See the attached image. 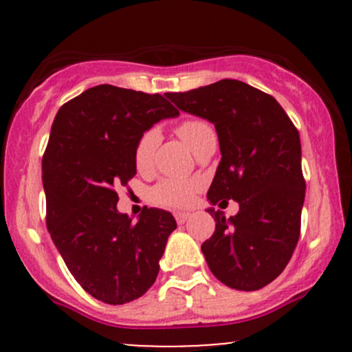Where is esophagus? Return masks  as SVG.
<instances>
[{
    "label": "esophagus",
    "mask_w": 352,
    "mask_h": 352,
    "mask_svg": "<svg viewBox=\"0 0 352 352\" xmlns=\"http://www.w3.org/2000/svg\"><path fill=\"white\" fill-rule=\"evenodd\" d=\"M188 218H190V213H187V212H179V213H175V220H177V223H179V225L185 223V221H187Z\"/></svg>",
    "instance_id": "esophagus-1"
}]
</instances>
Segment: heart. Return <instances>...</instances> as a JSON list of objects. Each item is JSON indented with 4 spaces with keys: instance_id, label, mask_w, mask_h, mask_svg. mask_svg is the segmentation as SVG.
I'll list each match as a JSON object with an SVG mask.
<instances>
[{
    "instance_id": "heart-1",
    "label": "heart",
    "mask_w": 352,
    "mask_h": 352,
    "mask_svg": "<svg viewBox=\"0 0 352 352\" xmlns=\"http://www.w3.org/2000/svg\"><path fill=\"white\" fill-rule=\"evenodd\" d=\"M177 134L185 140V144L197 152L210 139H217L213 125L204 119H187L177 125ZM160 134L157 129H148L137 140L134 148V162L139 170H147L152 165L153 153L159 145ZM200 184L197 180L187 179H162L151 188V200L162 207L182 208L187 207L195 199Z\"/></svg>"
}]
</instances>
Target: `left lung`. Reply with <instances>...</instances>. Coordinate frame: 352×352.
Returning a JSON list of instances; mask_svg holds the SVG:
<instances>
[{"label": "left lung", "instance_id": "left-lung-1", "mask_svg": "<svg viewBox=\"0 0 352 352\" xmlns=\"http://www.w3.org/2000/svg\"><path fill=\"white\" fill-rule=\"evenodd\" d=\"M180 111L215 125L221 160L207 199L240 210L215 217V232L201 245L207 265L223 285L256 292L280 276L301 230L305 177L300 134L278 100L236 79L187 92H167Z\"/></svg>", "mask_w": 352, "mask_h": 352}]
</instances>
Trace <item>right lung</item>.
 Here are the masks:
<instances>
[{"instance_id": "obj_1", "label": "right lung", "mask_w": 352, "mask_h": 352, "mask_svg": "<svg viewBox=\"0 0 352 352\" xmlns=\"http://www.w3.org/2000/svg\"><path fill=\"white\" fill-rule=\"evenodd\" d=\"M179 114L160 94L100 84L54 117L43 157L46 225L76 281L107 305L134 301L151 288L177 228L160 208L144 207L134 223L117 212L116 190L135 175L139 137Z\"/></svg>"}]
</instances>
